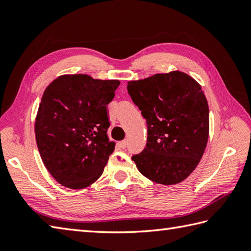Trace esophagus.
<instances>
[{
  "label": "esophagus",
  "instance_id": "34e87169",
  "mask_svg": "<svg viewBox=\"0 0 251 251\" xmlns=\"http://www.w3.org/2000/svg\"><path fill=\"white\" fill-rule=\"evenodd\" d=\"M119 146H120L122 149H125V148H126V146H127V141H126V140L120 141V142H119Z\"/></svg>",
  "mask_w": 251,
  "mask_h": 251
}]
</instances>
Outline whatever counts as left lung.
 <instances>
[{
    "label": "left lung",
    "mask_w": 251,
    "mask_h": 251,
    "mask_svg": "<svg viewBox=\"0 0 251 251\" xmlns=\"http://www.w3.org/2000/svg\"><path fill=\"white\" fill-rule=\"evenodd\" d=\"M127 90L148 126L147 145L131 159L153 182H181L200 163L208 141L209 109L200 84L174 71L130 81Z\"/></svg>",
    "instance_id": "1"
}]
</instances>
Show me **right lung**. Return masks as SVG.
<instances>
[{
    "mask_svg": "<svg viewBox=\"0 0 251 251\" xmlns=\"http://www.w3.org/2000/svg\"><path fill=\"white\" fill-rule=\"evenodd\" d=\"M119 85L117 79L73 74L45 89L36 115V145L45 167L63 186L87 188L102 175L114 151L106 136V105Z\"/></svg>",
    "mask_w": 251,
    "mask_h": 251,
    "instance_id": "add662e5",
    "label": "right lung"
}]
</instances>
